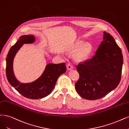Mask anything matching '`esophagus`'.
Returning <instances> with one entry per match:
<instances>
[{
  "mask_svg": "<svg viewBox=\"0 0 129 129\" xmlns=\"http://www.w3.org/2000/svg\"><path fill=\"white\" fill-rule=\"evenodd\" d=\"M66 66H67V69H68V70H71L73 69V68L72 65L71 64V63H68Z\"/></svg>",
  "mask_w": 129,
  "mask_h": 129,
  "instance_id": "obj_1",
  "label": "esophagus"
}]
</instances>
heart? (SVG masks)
Returning a JSON list of instances; mask_svg holds the SVG:
<instances>
[{
	"label": "heart",
	"mask_w": 129,
	"mask_h": 129,
	"mask_svg": "<svg viewBox=\"0 0 129 129\" xmlns=\"http://www.w3.org/2000/svg\"><path fill=\"white\" fill-rule=\"evenodd\" d=\"M82 42L79 41L75 43V44L72 47V49L73 50H76L78 49V48L82 44ZM91 50V46L88 43H85L83 44L81 47L76 52L75 54V57L78 59H81L84 58L85 57H87Z\"/></svg>",
	"instance_id": "b5f03b06"
}]
</instances>
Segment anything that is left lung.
I'll return each mask as SVG.
<instances>
[{"instance_id": "8db88e82", "label": "left lung", "mask_w": 129, "mask_h": 129, "mask_svg": "<svg viewBox=\"0 0 129 129\" xmlns=\"http://www.w3.org/2000/svg\"><path fill=\"white\" fill-rule=\"evenodd\" d=\"M104 40L92 58L76 66L79 79L75 89L88 100L105 96L120 83L123 58L122 50L113 36L104 32Z\"/></svg>"}]
</instances>
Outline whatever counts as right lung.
Here are the masks:
<instances>
[{"mask_svg": "<svg viewBox=\"0 0 129 129\" xmlns=\"http://www.w3.org/2000/svg\"><path fill=\"white\" fill-rule=\"evenodd\" d=\"M33 35L23 36L9 50L6 58V77L9 83L22 96L32 99L43 98L49 95L53 90L59 76L66 71L65 63L48 64L41 77L35 81L22 83L15 78L13 70L14 56L24 44L34 42Z\"/></svg>", "mask_w": 129, "mask_h": 129, "instance_id": "obj_1", "label": "right lung"}]
</instances>
